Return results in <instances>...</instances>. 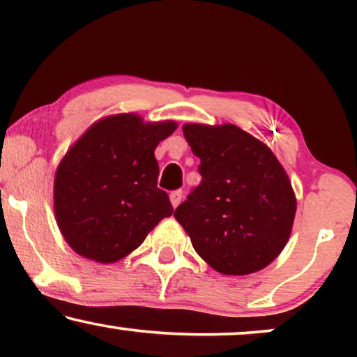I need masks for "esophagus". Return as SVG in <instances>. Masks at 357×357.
<instances>
[{
  "instance_id": "obj_1",
  "label": "esophagus",
  "mask_w": 357,
  "mask_h": 357,
  "mask_svg": "<svg viewBox=\"0 0 357 357\" xmlns=\"http://www.w3.org/2000/svg\"><path fill=\"white\" fill-rule=\"evenodd\" d=\"M182 197H183L182 190H175V192L170 193V203H172L174 208L178 206L180 202H182Z\"/></svg>"
}]
</instances>
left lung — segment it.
I'll use <instances>...</instances> for the list:
<instances>
[{"label": "left lung", "instance_id": "8db88e82", "mask_svg": "<svg viewBox=\"0 0 357 357\" xmlns=\"http://www.w3.org/2000/svg\"><path fill=\"white\" fill-rule=\"evenodd\" d=\"M202 182L174 216L198 255L222 275H250L289 238L296 198L270 148L236 125H185Z\"/></svg>", "mask_w": 357, "mask_h": 357}]
</instances>
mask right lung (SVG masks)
<instances>
[{
	"label": "right lung",
	"mask_w": 357,
	"mask_h": 357,
	"mask_svg": "<svg viewBox=\"0 0 357 357\" xmlns=\"http://www.w3.org/2000/svg\"><path fill=\"white\" fill-rule=\"evenodd\" d=\"M175 128L174 121L144 125L138 115H114L68 151L55 175V214L73 250L114 263L174 213L169 195L158 188L154 149Z\"/></svg>",
	"instance_id": "obj_1"
}]
</instances>
